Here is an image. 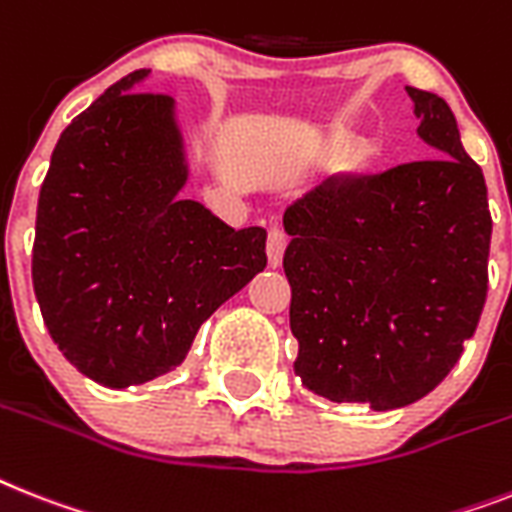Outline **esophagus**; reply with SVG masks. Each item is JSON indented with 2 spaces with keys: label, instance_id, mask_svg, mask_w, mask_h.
<instances>
[{
  "label": "esophagus",
  "instance_id": "esophagus-1",
  "mask_svg": "<svg viewBox=\"0 0 512 512\" xmlns=\"http://www.w3.org/2000/svg\"><path fill=\"white\" fill-rule=\"evenodd\" d=\"M285 246H287V238L282 230H269V238H266V259H269V266H277L282 264V256H285Z\"/></svg>",
  "mask_w": 512,
  "mask_h": 512
}]
</instances>
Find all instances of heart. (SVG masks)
Wrapping results in <instances>:
<instances>
[{
    "label": "heart",
    "mask_w": 512,
    "mask_h": 512,
    "mask_svg": "<svg viewBox=\"0 0 512 512\" xmlns=\"http://www.w3.org/2000/svg\"><path fill=\"white\" fill-rule=\"evenodd\" d=\"M366 156H369V149L363 146V143H358V146H353L348 154V167H361L363 162H366Z\"/></svg>",
    "instance_id": "obj_1"
}]
</instances>
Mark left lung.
<instances>
[{
  "label": "left lung",
  "mask_w": 512,
  "mask_h": 512,
  "mask_svg": "<svg viewBox=\"0 0 512 512\" xmlns=\"http://www.w3.org/2000/svg\"><path fill=\"white\" fill-rule=\"evenodd\" d=\"M437 159L329 177L287 206L295 374L332 403L403 408L450 374L487 301V183L445 99L405 86Z\"/></svg>",
  "instance_id": "obj_1"
}]
</instances>
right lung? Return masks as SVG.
<instances>
[{
    "mask_svg": "<svg viewBox=\"0 0 512 512\" xmlns=\"http://www.w3.org/2000/svg\"><path fill=\"white\" fill-rule=\"evenodd\" d=\"M109 86L54 146L38 193L33 290L62 356L122 390L185 361L198 327L266 266V230H232L188 183L175 101Z\"/></svg>",
    "mask_w": 512,
    "mask_h": 512,
    "instance_id": "obj_1",
    "label": "right lung"
}]
</instances>
